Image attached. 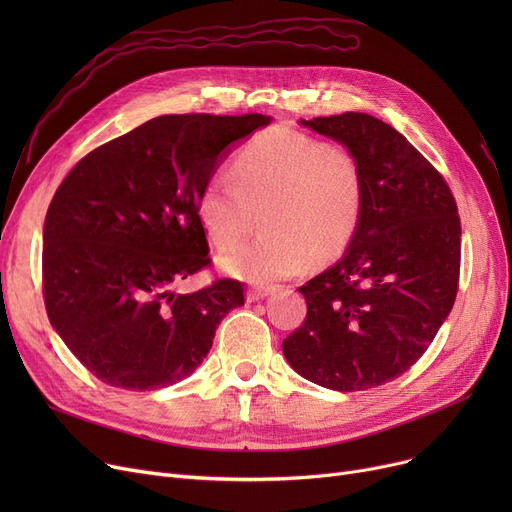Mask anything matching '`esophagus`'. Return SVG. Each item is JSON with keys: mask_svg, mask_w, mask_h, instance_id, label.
I'll return each instance as SVG.
<instances>
[{"mask_svg": "<svg viewBox=\"0 0 512 512\" xmlns=\"http://www.w3.org/2000/svg\"><path fill=\"white\" fill-rule=\"evenodd\" d=\"M267 294H272V286H251V288H247V301L255 303V301L267 297Z\"/></svg>", "mask_w": 512, "mask_h": 512, "instance_id": "esophagus-1", "label": "esophagus"}]
</instances>
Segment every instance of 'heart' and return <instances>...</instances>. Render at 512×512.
Listing matches in <instances>:
<instances>
[{
	"label": "heart",
	"instance_id": "heart-1",
	"mask_svg": "<svg viewBox=\"0 0 512 512\" xmlns=\"http://www.w3.org/2000/svg\"><path fill=\"white\" fill-rule=\"evenodd\" d=\"M365 209V174L357 155L292 128H272L242 147L232 176L207 178L197 218L218 249H230L264 213L266 234L220 257V267L255 284L301 272L311 255H340Z\"/></svg>",
	"mask_w": 512,
	"mask_h": 512
}]
</instances>
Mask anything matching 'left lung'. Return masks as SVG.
<instances>
[{
  "label": "left lung",
  "mask_w": 512,
  "mask_h": 512,
  "mask_svg": "<svg viewBox=\"0 0 512 512\" xmlns=\"http://www.w3.org/2000/svg\"><path fill=\"white\" fill-rule=\"evenodd\" d=\"M301 124L357 155L365 209L342 259L299 288L307 317L282 351L317 386L378 388L419 361L454 305L459 211L442 174L390 124L359 112Z\"/></svg>",
  "instance_id": "left-lung-1"
}]
</instances>
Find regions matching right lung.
Segmentation results:
<instances>
[{"instance_id": "obj_1", "label": "right lung", "mask_w": 512, "mask_h": 512, "mask_svg": "<svg viewBox=\"0 0 512 512\" xmlns=\"http://www.w3.org/2000/svg\"><path fill=\"white\" fill-rule=\"evenodd\" d=\"M270 116H159L87 153L53 195L43 226V299L53 330L97 380L157 390L191 375L236 280L174 286L211 263L197 199L228 147Z\"/></svg>"}]
</instances>
